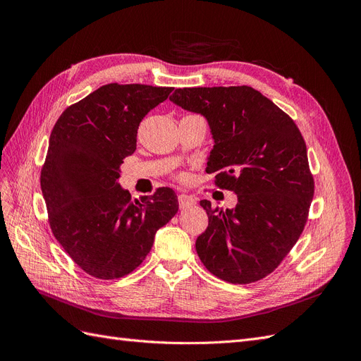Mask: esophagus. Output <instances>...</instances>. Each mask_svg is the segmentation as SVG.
I'll use <instances>...</instances> for the list:
<instances>
[{"instance_id": "1", "label": "esophagus", "mask_w": 361, "mask_h": 361, "mask_svg": "<svg viewBox=\"0 0 361 361\" xmlns=\"http://www.w3.org/2000/svg\"><path fill=\"white\" fill-rule=\"evenodd\" d=\"M178 204H180V209H187V207L196 204V199L192 197V196H188V195H180L178 196Z\"/></svg>"}]
</instances>
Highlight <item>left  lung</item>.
Wrapping results in <instances>:
<instances>
[{
  "label": "left lung",
  "mask_w": 361,
  "mask_h": 361,
  "mask_svg": "<svg viewBox=\"0 0 361 361\" xmlns=\"http://www.w3.org/2000/svg\"><path fill=\"white\" fill-rule=\"evenodd\" d=\"M169 99L207 120L215 145L206 173L238 199L225 212L200 202L209 218L196 240L202 263L231 283L264 278L305 230L314 193L298 127L250 86L183 87Z\"/></svg>",
  "instance_id": "1"
}]
</instances>
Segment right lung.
Here are the masks:
<instances>
[{"instance_id": "add662e5", "label": "right lung", "mask_w": 361, "mask_h": 361, "mask_svg": "<svg viewBox=\"0 0 361 361\" xmlns=\"http://www.w3.org/2000/svg\"><path fill=\"white\" fill-rule=\"evenodd\" d=\"M173 87L101 86L56 120L41 171L49 225L80 269L99 279L135 271L157 231L178 211L173 188L131 199L120 187V166L136 150L146 114Z\"/></svg>"}]
</instances>
